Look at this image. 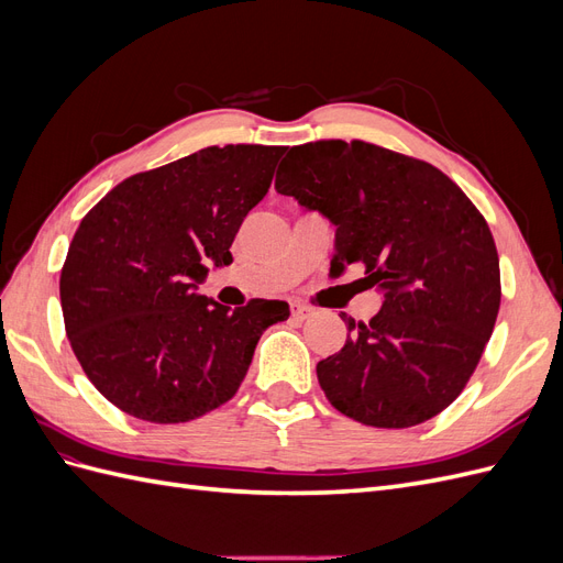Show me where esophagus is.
Here are the masks:
<instances>
[{"label": "esophagus", "instance_id": "34e87169", "mask_svg": "<svg viewBox=\"0 0 563 563\" xmlns=\"http://www.w3.org/2000/svg\"><path fill=\"white\" fill-rule=\"evenodd\" d=\"M291 317H294L296 321H305V319H310V317H312V308H310V305L294 302V305H291Z\"/></svg>", "mask_w": 563, "mask_h": 563}]
</instances>
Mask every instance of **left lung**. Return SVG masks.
Listing matches in <instances>:
<instances>
[{"label":"left lung","mask_w":563,"mask_h":563,"mask_svg":"<svg viewBox=\"0 0 563 563\" xmlns=\"http://www.w3.org/2000/svg\"><path fill=\"white\" fill-rule=\"evenodd\" d=\"M275 187L335 230L331 269L364 265L385 291L317 378L340 413L413 428L451 406L479 364L500 310V263L486 218L437 166L366 141L288 150Z\"/></svg>","instance_id":"1"}]
</instances>
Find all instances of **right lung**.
Masks as SVG:
<instances>
[{
	"label": "right lung",
	"mask_w": 563,
	"mask_h": 563,
	"mask_svg": "<svg viewBox=\"0 0 563 563\" xmlns=\"http://www.w3.org/2000/svg\"><path fill=\"white\" fill-rule=\"evenodd\" d=\"M282 145L203 147L129 176L81 218L60 269L65 333L87 378L119 411L172 424L240 389L284 300L225 308L195 294L211 258L230 265L246 213L267 190Z\"/></svg>",
	"instance_id": "1"
}]
</instances>
